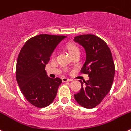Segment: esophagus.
Returning a JSON list of instances; mask_svg holds the SVG:
<instances>
[{
  "mask_svg": "<svg viewBox=\"0 0 131 131\" xmlns=\"http://www.w3.org/2000/svg\"><path fill=\"white\" fill-rule=\"evenodd\" d=\"M62 81H63V82H70V81H72V80H70V79L64 77V78H62Z\"/></svg>",
  "mask_w": 131,
  "mask_h": 131,
  "instance_id": "1",
  "label": "esophagus"
}]
</instances>
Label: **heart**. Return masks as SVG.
Listing matches in <instances>:
<instances>
[{"instance_id": "1", "label": "heart", "mask_w": 131, "mask_h": 131, "mask_svg": "<svg viewBox=\"0 0 131 131\" xmlns=\"http://www.w3.org/2000/svg\"><path fill=\"white\" fill-rule=\"evenodd\" d=\"M68 51H69V53H70V54H72V53L75 52V51H79V49L76 45H74L73 43H70V44H68ZM53 55V56L55 55V53H54Z\"/></svg>"}]
</instances>
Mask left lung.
Instances as JSON below:
<instances>
[{"label":"left lung","instance_id":"8db88e82","mask_svg":"<svg viewBox=\"0 0 131 131\" xmlns=\"http://www.w3.org/2000/svg\"><path fill=\"white\" fill-rule=\"evenodd\" d=\"M74 40L85 49L86 59L81 72L89 77L83 83L80 80L82 88L74 99L80 106L91 109L100 104L111 89L115 74L112 55L106 43L94 35H80Z\"/></svg>","mask_w":131,"mask_h":131}]
</instances>
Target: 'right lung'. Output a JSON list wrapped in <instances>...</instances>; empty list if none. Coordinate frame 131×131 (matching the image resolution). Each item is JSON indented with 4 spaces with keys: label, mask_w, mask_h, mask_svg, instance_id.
<instances>
[{
    "label": "right lung",
    "mask_w": 131,
    "mask_h": 131,
    "mask_svg": "<svg viewBox=\"0 0 131 131\" xmlns=\"http://www.w3.org/2000/svg\"><path fill=\"white\" fill-rule=\"evenodd\" d=\"M67 36L37 35L25 42L19 54L16 80L25 99L37 108L49 106L55 99L59 78L48 77L45 67L59 43Z\"/></svg>",
    "instance_id": "obj_1"
}]
</instances>
